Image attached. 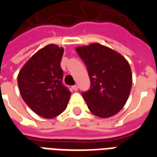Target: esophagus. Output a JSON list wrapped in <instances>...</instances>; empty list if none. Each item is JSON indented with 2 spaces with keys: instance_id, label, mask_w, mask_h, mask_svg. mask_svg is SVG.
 <instances>
[{
  "instance_id": "1",
  "label": "esophagus",
  "mask_w": 157,
  "mask_h": 157,
  "mask_svg": "<svg viewBox=\"0 0 157 157\" xmlns=\"http://www.w3.org/2000/svg\"><path fill=\"white\" fill-rule=\"evenodd\" d=\"M71 88L73 89L74 91H77V90H78V86H77L76 85H74V86H72Z\"/></svg>"
}]
</instances>
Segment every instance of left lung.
<instances>
[{"mask_svg": "<svg viewBox=\"0 0 157 157\" xmlns=\"http://www.w3.org/2000/svg\"><path fill=\"white\" fill-rule=\"evenodd\" d=\"M86 66L91 86L82 92L89 110L101 118L118 113L128 100L132 74L128 61L114 50L99 44L75 48Z\"/></svg>", "mask_w": 157, "mask_h": 157, "instance_id": "obj_1", "label": "left lung"}]
</instances>
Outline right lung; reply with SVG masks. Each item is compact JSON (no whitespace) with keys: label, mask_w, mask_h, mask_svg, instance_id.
<instances>
[{"label":"right lung","mask_w":157,"mask_h":157,"mask_svg":"<svg viewBox=\"0 0 157 157\" xmlns=\"http://www.w3.org/2000/svg\"><path fill=\"white\" fill-rule=\"evenodd\" d=\"M63 53V48L47 45L29 59L17 76L22 99L43 118H52L60 114L71 97V92L62 82Z\"/></svg>","instance_id":"right-lung-1"}]
</instances>
